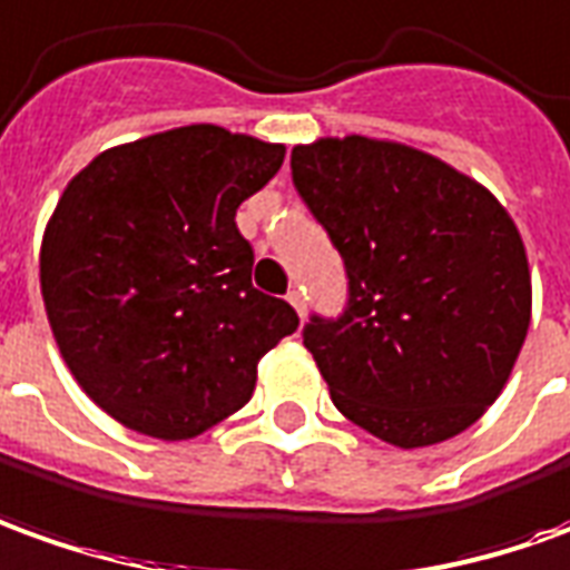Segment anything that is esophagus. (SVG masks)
Here are the masks:
<instances>
[{"label":"esophagus","instance_id":"obj_1","mask_svg":"<svg viewBox=\"0 0 570 570\" xmlns=\"http://www.w3.org/2000/svg\"><path fill=\"white\" fill-rule=\"evenodd\" d=\"M288 304H292V307L297 309V316H301V320L307 316V301H304V292H301V288H294V292H288Z\"/></svg>","mask_w":570,"mask_h":570}]
</instances>
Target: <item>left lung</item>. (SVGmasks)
I'll use <instances>...</instances> for the list:
<instances>
[{"instance_id": "left-lung-1", "label": "left lung", "mask_w": 570, "mask_h": 570, "mask_svg": "<svg viewBox=\"0 0 570 570\" xmlns=\"http://www.w3.org/2000/svg\"><path fill=\"white\" fill-rule=\"evenodd\" d=\"M292 179L351 278L344 316L304 328L337 412L400 450L472 428L531 325L515 219L446 160L356 132L294 145Z\"/></svg>"}]
</instances>
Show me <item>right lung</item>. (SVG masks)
I'll return each instance as SVG.
<instances>
[{"label":"right lung","mask_w":570,"mask_h":570,"mask_svg":"<svg viewBox=\"0 0 570 570\" xmlns=\"http://www.w3.org/2000/svg\"><path fill=\"white\" fill-rule=\"evenodd\" d=\"M282 160L285 145L191 124L114 145L61 191L39 245L46 316L86 397L129 431L188 441L229 419L297 328L250 285L235 226Z\"/></svg>","instance_id":"add662e5"}]
</instances>
